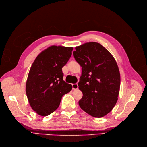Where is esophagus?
Here are the masks:
<instances>
[{
    "label": "esophagus",
    "instance_id": "1",
    "mask_svg": "<svg viewBox=\"0 0 147 147\" xmlns=\"http://www.w3.org/2000/svg\"><path fill=\"white\" fill-rule=\"evenodd\" d=\"M72 88H73V90L78 89V86L77 84H72Z\"/></svg>",
    "mask_w": 147,
    "mask_h": 147
}]
</instances>
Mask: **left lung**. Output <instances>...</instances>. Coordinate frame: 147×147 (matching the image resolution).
Listing matches in <instances>:
<instances>
[{"label":"left lung","instance_id":"8db88e82","mask_svg":"<svg viewBox=\"0 0 147 147\" xmlns=\"http://www.w3.org/2000/svg\"><path fill=\"white\" fill-rule=\"evenodd\" d=\"M74 56L82 67L78 84L82 92L80 108L94 117L108 114L115 105L120 87V74L112 54L97 42L75 47Z\"/></svg>","mask_w":147,"mask_h":147}]
</instances>
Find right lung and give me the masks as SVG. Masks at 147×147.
<instances>
[{"instance_id":"1","label":"right lung","mask_w":147,"mask_h":147,"mask_svg":"<svg viewBox=\"0 0 147 147\" xmlns=\"http://www.w3.org/2000/svg\"><path fill=\"white\" fill-rule=\"evenodd\" d=\"M72 47L53 45L41 52L30 67L26 92L33 110L47 116L56 110L71 84L63 80V67L71 57Z\"/></svg>"}]
</instances>
